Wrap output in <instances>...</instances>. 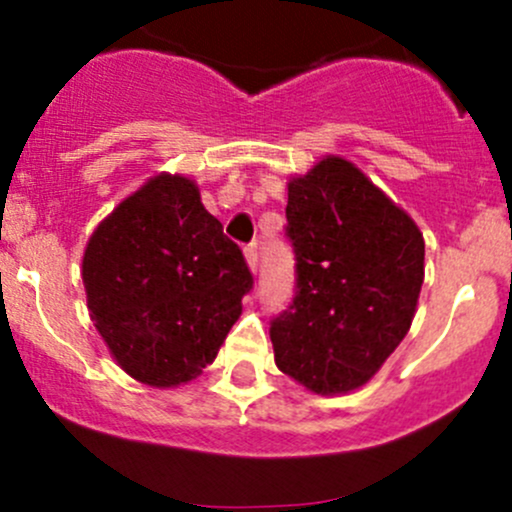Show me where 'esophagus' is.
<instances>
[{"label":"esophagus","mask_w":512,"mask_h":512,"mask_svg":"<svg viewBox=\"0 0 512 512\" xmlns=\"http://www.w3.org/2000/svg\"><path fill=\"white\" fill-rule=\"evenodd\" d=\"M245 262L252 272L257 270V245H247L245 247Z\"/></svg>","instance_id":"1"}]
</instances>
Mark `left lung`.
<instances>
[{
	"instance_id": "obj_1",
	"label": "left lung",
	"mask_w": 512,
	"mask_h": 512,
	"mask_svg": "<svg viewBox=\"0 0 512 512\" xmlns=\"http://www.w3.org/2000/svg\"><path fill=\"white\" fill-rule=\"evenodd\" d=\"M297 292L272 322L282 374L312 394L361 389L414 322L423 235L411 215L342 156L287 183Z\"/></svg>"
}]
</instances>
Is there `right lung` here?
<instances>
[{
    "label": "right lung",
    "mask_w": 512,
    "mask_h": 512,
    "mask_svg": "<svg viewBox=\"0 0 512 512\" xmlns=\"http://www.w3.org/2000/svg\"><path fill=\"white\" fill-rule=\"evenodd\" d=\"M81 277L108 352L153 389L188 384L213 364L252 289L240 247L180 173L148 178L98 223Z\"/></svg>",
    "instance_id": "obj_1"
}]
</instances>
